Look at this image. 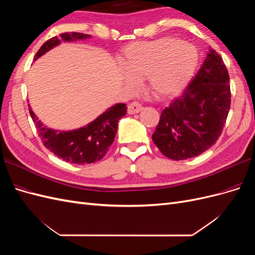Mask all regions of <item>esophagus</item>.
<instances>
[{
	"label": "esophagus",
	"mask_w": 255,
	"mask_h": 255,
	"mask_svg": "<svg viewBox=\"0 0 255 255\" xmlns=\"http://www.w3.org/2000/svg\"><path fill=\"white\" fill-rule=\"evenodd\" d=\"M141 110H142V105L140 103L133 102V103L128 104V114L134 115V114L139 113Z\"/></svg>",
	"instance_id": "1"
}]
</instances>
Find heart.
Instances as JSON below:
<instances>
[{"instance_id":"obj_1","label":"heart","mask_w":255,"mask_h":255,"mask_svg":"<svg viewBox=\"0 0 255 255\" xmlns=\"http://www.w3.org/2000/svg\"><path fill=\"white\" fill-rule=\"evenodd\" d=\"M126 71L123 80L134 90L139 80L159 99L175 97L194 78L199 65V54L194 45L172 37L146 42H134L122 57Z\"/></svg>"}]
</instances>
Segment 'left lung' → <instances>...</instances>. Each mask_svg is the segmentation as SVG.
<instances>
[{
	"label": "left lung",
	"mask_w": 255,
	"mask_h": 255,
	"mask_svg": "<svg viewBox=\"0 0 255 255\" xmlns=\"http://www.w3.org/2000/svg\"><path fill=\"white\" fill-rule=\"evenodd\" d=\"M229 81L221 56L210 49L182 96L161 112L152 140L165 156L191 158L216 143L230 111Z\"/></svg>",
	"instance_id": "1"
}]
</instances>
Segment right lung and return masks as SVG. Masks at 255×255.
<instances>
[{
    "instance_id": "1",
    "label": "right lung",
    "mask_w": 255,
    "mask_h": 255,
    "mask_svg": "<svg viewBox=\"0 0 255 255\" xmlns=\"http://www.w3.org/2000/svg\"><path fill=\"white\" fill-rule=\"evenodd\" d=\"M89 38H91L90 35L82 33H63L59 37H53L38 50L34 61L57 47L60 42L86 40ZM28 110L45 148L63 160L79 165L95 163L104 157L117 134L119 120L127 115V105L117 103L87 126L70 130H58L48 128L38 120L29 105Z\"/></svg>"
}]
</instances>
